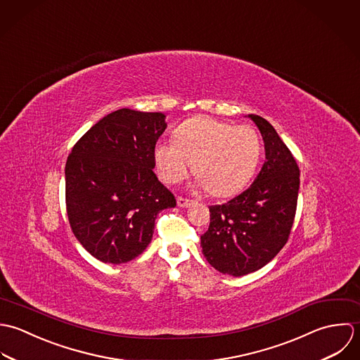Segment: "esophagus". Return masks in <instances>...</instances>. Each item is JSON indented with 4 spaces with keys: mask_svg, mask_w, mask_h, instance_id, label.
<instances>
[{
    "mask_svg": "<svg viewBox=\"0 0 360 360\" xmlns=\"http://www.w3.org/2000/svg\"><path fill=\"white\" fill-rule=\"evenodd\" d=\"M176 203H178V206H179V207H189V206H192V205H193V200L179 196V198L176 199Z\"/></svg>",
    "mask_w": 360,
    "mask_h": 360,
    "instance_id": "esophagus-1",
    "label": "esophagus"
}]
</instances>
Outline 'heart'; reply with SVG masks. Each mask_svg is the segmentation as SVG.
Returning a JSON list of instances; mask_svg holds the SVG:
<instances>
[{
    "label": "heart",
    "mask_w": 360,
    "mask_h": 360,
    "mask_svg": "<svg viewBox=\"0 0 360 360\" xmlns=\"http://www.w3.org/2000/svg\"><path fill=\"white\" fill-rule=\"evenodd\" d=\"M262 151L260 135L253 127L195 117L176 128L175 141H158L153 155L167 184L182 181L195 161L199 185L214 196H229L250 181Z\"/></svg>",
    "instance_id": "heart-1"
}]
</instances>
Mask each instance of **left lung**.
Instances as JSON below:
<instances>
[{
	"instance_id": "1",
	"label": "left lung",
	"mask_w": 360,
	"mask_h": 360,
	"mask_svg": "<svg viewBox=\"0 0 360 360\" xmlns=\"http://www.w3.org/2000/svg\"><path fill=\"white\" fill-rule=\"evenodd\" d=\"M266 150L255 182L224 205L210 206V226L200 236L206 260L222 274L246 276L271 262L287 243L295 219L299 167L273 125L250 114Z\"/></svg>"
}]
</instances>
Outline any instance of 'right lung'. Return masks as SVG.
Here are the masks:
<instances>
[{"label": "right lung", "mask_w": 360, "mask_h": 360, "mask_svg": "<svg viewBox=\"0 0 360 360\" xmlns=\"http://www.w3.org/2000/svg\"><path fill=\"white\" fill-rule=\"evenodd\" d=\"M165 115L117 110L73 146L65 165L67 214L73 235L103 263L134 260L148 246L157 214L176 206L158 181L153 150Z\"/></svg>", "instance_id": "right-lung-1"}]
</instances>
